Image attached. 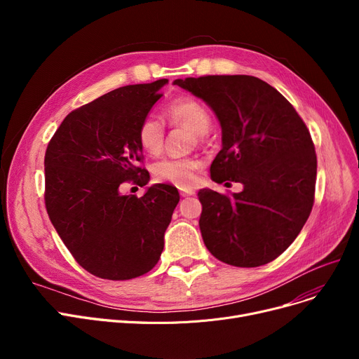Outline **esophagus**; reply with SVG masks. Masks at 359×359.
<instances>
[{"label": "esophagus", "instance_id": "1", "mask_svg": "<svg viewBox=\"0 0 359 359\" xmlns=\"http://www.w3.org/2000/svg\"><path fill=\"white\" fill-rule=\"evenodd\" d=\"M179 191H180V196H182V198L195 195V191L192 189V187H179Z\"/></svg>", "mask_w": 359, "mask_h": 359}]
</instances>
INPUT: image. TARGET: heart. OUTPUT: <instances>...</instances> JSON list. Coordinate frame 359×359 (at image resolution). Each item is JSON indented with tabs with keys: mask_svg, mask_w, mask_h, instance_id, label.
<instances>
[{
	"mask_svg": "<svg viewBox=\"0 0 359 359\" xmlns=\"http://www.w3.org/2000/svg\"><path fill=\"white\" fill-rule=\"evenodd\" d=\"M164 118L173 126L189 128L199 141L212 123L210 110L192 97H182L170 103L164 110ZM137 138L145 153L158 154L164 144L165 128L157 118L145 116L138 125ZM199 165L201 161L196 157H164L154 163L153 175L160 182L186 187L195 182Z\"/></svg>",
	"mask_w": 359,
	"mask_h": 359,
	"instance_id": "heart-1",
	"label": "heart"
}]
</instances>
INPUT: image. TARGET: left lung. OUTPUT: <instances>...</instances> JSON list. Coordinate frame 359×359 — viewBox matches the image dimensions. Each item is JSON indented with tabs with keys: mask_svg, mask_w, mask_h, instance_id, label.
Returning a JSON list of instances; mask_svg holds the SVG:
<instances>
[{
	"mask_svg": "<svg viewBox=\"0 0 359 359\" xmlns=\"http://www.w3.org/2000/svg\"><path fill=\"white\" fill-rule=\"evenodd\" d=\"M175 84L201 97L221 123L211 179L243 184L240 194L198 192L206 249L233 266L266 265L290 248L313 208L317 157L310 130L276 88L252 75Z\"/></svg>",
	"mask_w": 359,
	"mask_h": 359,
	"instance_id": "left-lung-1",
	"label": "left lung"
}]
</instances>
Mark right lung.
I'll return each instance as SVG.
<instances>
[{"label":"right lung","instance_id":"obj_1","mask_svg":"<svg viewBox=\"0 0 359 359\" xmlns=\"http://www.w3.org/2000/svg\"><path fill=\"white\" fill-rule=\"evenodd\" d=\"M167 81L125 86L72 110L48 144V215L72 257L94 276L137 278L161 256L177 189L158 183L138 198L123 195L122 187L149 180L140 165L137 129Z\"/></svg>","mask_w":359,"mask_h":359}]
</instances>
